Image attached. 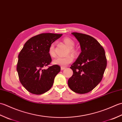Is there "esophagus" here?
<instances>
[{"label":"esophagus","instance_id":"34e87169","mask_svg":"<svg viewBox=\"0 0 122 122\" xmlns=\"http://www.w3.org/2000/svg\"><path fill=\"white\" fill-rule=\"evenodd\" d=\"M65 69H66L65 67H63V66H61V70H64Z\"/></svg>","mask_w":122,"mask_h":122}]
</instances>
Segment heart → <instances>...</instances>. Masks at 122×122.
Returning <instances> with one entry per match:
<instances>
[{"label":"heart","mask_w":122,"mask_h":122,"mask_svg":"<svg viewBox=\"0 0 122 122\" xmlns=\"http://www.w3.org/2000/svg\"><path fill=\"white\" fill-rule=\"evenodd\" d=\"M63 42L68 46V49L67 50L66 54L70 53L72 56H76L77 54V50L74 47L75 45L74 41L71 38L69 37H65L63 39ZM48 52L49 55L51 57H55L56 56L55 46L53 43L51 44L49 48ZM73 57L71 55H68L64 57H57L53 61V64L56 65L60 66H66L69 64L71 63L73 61Z\"/></svg>","instance_id":"obj_1"}]
</instances>
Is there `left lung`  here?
Masks as SVG:
<instances>
[{
	"instance_id": "1",
	"label": "left lung",
	"mask_w": 122,
	"mask_h": 122,
	"mask_svg": "<svg viewBox=\"0 0 122 122\" xmlns=\"http://www.w3.org/2000/svg\"><path fill=\"white\" fill-rule=\"evenodd\" d=\"M80 42L81 52L70 68L73 75L68 85L73 92L85 94L91 91L102 80L107 66L105 50L95 38L89 35L72 32Z\"/></svg>"
}]
</instances>
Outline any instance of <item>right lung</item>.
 I'll use <instances>...</instances> for the list:
<instances>
[{
  "label": "right lung",
  "mask_w": 122,
  "mask_h": 122,
  "mask_svg": "<svg viewBox=\"0 0 122 122\" xmlns=\"http://www.w3.org/2000/svg\"><path fill=\"white\" fill-rule=\"evenodd\" d=\"M62 34L41 33L31 38L25 43L18 55L17 66L20 82L28 91L34 94H42L50 90L54 78L60 71L58 65H50L52 59L48 50L54 41Z\"/></svg>",
  "instance_id": "add662e5"
}]
</instances>
